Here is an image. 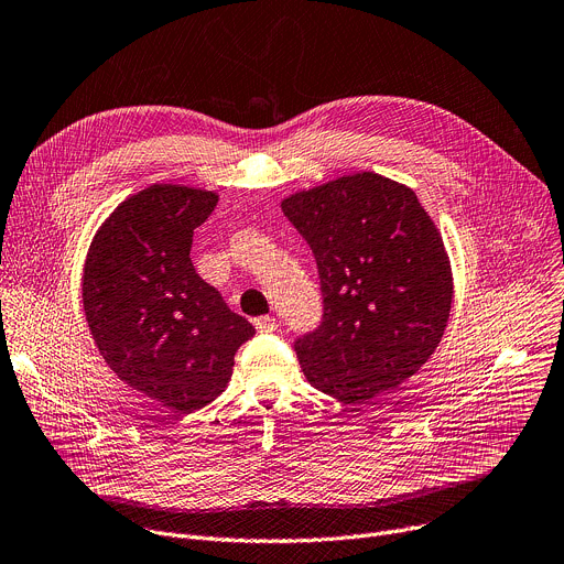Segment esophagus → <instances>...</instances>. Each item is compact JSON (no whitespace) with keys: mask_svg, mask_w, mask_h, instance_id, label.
<instances>
[{"mask_svg":"<svg viewBox=\"0 0 564 564\" xmlns=\"http://www.w3.org/2000/svg\"><path fill=\"white\" fill-rule=\"evenodd\" d=\"M253 326L258 333H272V330H276V319L272 315H262V317L253 319Z\"/></svg>","mask_w":564,"mask_h":564,"instance_id":"obj_1","label":"esophagus"}]
</instances>
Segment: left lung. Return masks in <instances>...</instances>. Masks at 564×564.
Listing matches in <instances>:
<instances>
[{
    "label": "left lung",
    "instance_id": "8db88e82",
    "mask_svg": "<svg viewBox=\"0 0 564 564\" xmlns=\"http://www.w3.org/2000/svg\"><path fill=\"white\" fill-rule=\"evenodd\" d=\"M281 210L311 245L324 294L322 324L294 343L308 383L343 403L401 386L437 349L454 299L452 262L415 191L356 172Z\"/></svg>",
    "mask_w": 564,
    "mask_h": 564
}]
</instances>
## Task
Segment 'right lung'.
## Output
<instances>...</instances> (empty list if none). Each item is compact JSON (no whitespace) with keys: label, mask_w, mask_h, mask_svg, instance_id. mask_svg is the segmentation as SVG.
Returning a JSON list of instances; mask_svg holds the SVG:
<instances>
[{"label":"right lung","mask_w":564,"mask_h":564,"mask_svg":"<svg viewBox=\"0 0 564 564\" xmlns=\"http://www.w3.org/2000/svg\"><path fill=\"white\" fill-rule=\"evenodd\" d=\"M217 199L202 187L149 185L101 221L84 265V311L101 358L181 415L224 392L238 347L256 333L191 260L193 234Z\"/></svg>","instance_id":"right-lung-1"}]
</instances>
